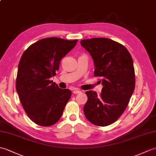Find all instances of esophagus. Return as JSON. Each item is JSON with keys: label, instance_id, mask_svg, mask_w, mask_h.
<instances>
[{"label": "esophagus", "instance_id": "34e87169", "mask_svg": "<svg viewBox=\"0 0 156 156\" xmlns=\"http://www.w3.org/2000/svg\"><path fill=\"white\" fill-rule=\"evenodd\" d=\"M80 92H82L80 91V90H79L78 89H75V90H73V93L75 94H79V93H80Z\"/></svg>", "mask_w": 156, "mask_h": 156}]
</instances>
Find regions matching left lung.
I'll list each match as a JSON object with an SVG mask.
<instances>
[{
	"mask_svg": "<svg viewBox=\"0 0 156 156\" xmlns=\"http://www.w3.org/2000/svg\"><path fill=\"white\" fill-rule=\"evenodd\" d=\"M91 55L94 76H100L103 88L98 96L86 92V118L93 124L106 126L115 122L126 110L135 88V71L132 58L126 47L106 38H93L80 41Z\"/></svg>",
	"mask_w": 156,
	"mask_h": 156,
	"instance_id": "left-lung-1",
	"label": "left lung"
}]
</instances>
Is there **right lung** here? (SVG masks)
<instances>
[{
  "label": "right lung",
  "mask_w": 156,
  "mask_h": 156,
  "mask_svg": "<svg viewBox=\"0 0 156 156\" xmlns=\"http://www.w3.org/2000/svg\"><path fill=\"white\" fill-rule=\"evenodd\" d=\"M77 42L56 37L43 38L29 46L21 57L16 91L28 116L38 125L56 124L70 98L69 89L60 88L50 78L56 74L61 59Z\"/></svg>",
  "instance_id": "1"
}]
</instances>
